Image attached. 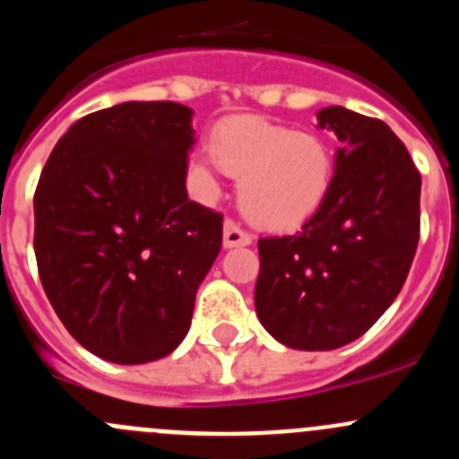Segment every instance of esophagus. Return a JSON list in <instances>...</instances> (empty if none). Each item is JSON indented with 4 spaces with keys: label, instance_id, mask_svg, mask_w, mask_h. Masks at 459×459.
Here are the masks:
<instances>
[{
    "label": "esophagus",
    "instance_id": "obj_1",
    "mask_svg": "<svg viewBox=\"0 0 459 459\" xmlns=\"http://www.w3.org/2000/svg\"><path fill=\"white\" fill-rule=\"evenodd\" d=\"M251 235L247 230L239 229L238 221L226 220L224 221V248H235V247H248L251 244Z\"/></svg>",
    "mask_w": 459,
    "mask_h": 459
}]
</instances>
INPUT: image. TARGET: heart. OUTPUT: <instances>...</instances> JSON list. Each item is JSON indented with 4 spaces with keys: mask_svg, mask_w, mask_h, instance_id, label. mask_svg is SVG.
<instances>
[{
    "mask_svg": "<svg viewBox=\"0 0 459 459\" xmlns=\"http://www.w3.org/2000/svg\"><path fill=\"white\" fill-rule=\"evenodd\" d=\"M211 151L212 157L197 160L208 186H215V160L221 170L242 178L239 206L264 229L302 224L322 206L333 182V157L319 137L253 115L224 119L212 131Z\"/></svg>",
    "mask_w": 459,
    "mask_h": 459,
    "instance_id": "obj_1",
    "label": "heart"
}]
</instances>
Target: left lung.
<instances>
[{"mask_svg": "<svg viewBox=\"0 0 459 459\" xmlns=\"http://www.w3.org/2000/svg\"><path fill=\"white\" fill-rule=\"evenodd\" d=\"M342 146L322 206L295 235L262 238L255 311L280 344L333 351L362 337L404 286L420 239L422 178L382 119L317 113Z\"/></svg>", "mask_w": 459, "mask_h": 459, "instance_id": "left-lung-1", "label": "left lung"}]
</instances>
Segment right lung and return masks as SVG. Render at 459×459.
Instances as JSON below:
<instances>
[{"label": "right lung", "instance_id": "right-lung-1", "mask_svg": "<svg viewBox=\"0 0 459 459\" xmlns=\"http://www.w3.org/2000/svg\"><path fill=\"white\" fill-rule=\"evenodd\" d=\"M193 110L124 101L86 115L50 152L35 191L46 298L97 358L146 364L191 328L221 248V215L188 200Z\"/></svg>", "mask_w": 459, "mask_h": 459}]
</instances>
